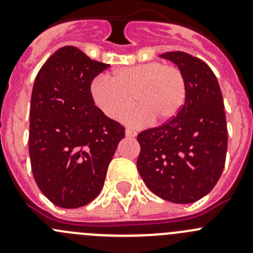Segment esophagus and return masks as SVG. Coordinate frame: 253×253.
Here are the masks:
<instances>
[{
    "label": "esophagus",
    "mask_w": 253,
    "mask_h": 253,
    "mask_svg": "<svg viewBox=\"0 0 253 253\" xmlns=\"http://www.w3.org/2000/svg\"><path fill=\"white\" fill-rule=\"evenodd\" d=\"M125 135H126L128 138H134L135 135H137V131L133 130V129L130 128H126L125 129Z\"/></svg>",
    "instance_id": "1"
}]
</instances>
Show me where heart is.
<instances>
[{"instance_id": "heart-1", "label": "heart", "mask_w": 253, "mask_h": 253, "mask_svg": "<svg viewBox=\"0 0 253 253\" xmlns=\"http://www.w3.org/2000/svg\"><path fill=\"white\" fill-rule=\"evenodd\" d=\"M185 95L180 68L161 62L119 67L111 80L100 76L91 84L93 102L111 119H120L134 99L138 106L124 116L129 125L169 122L180 111Z\"/></svg>"}]
</instances>
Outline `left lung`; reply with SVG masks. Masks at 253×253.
I'll return each mask as SVG.
<instances>
[{"label":"left lung","mask_w":253,"mask_h":253,"mask_svg":"<svg viewBox=\"0 0 253 253\" xmlns=\"http://www.w3.org/2000/svg\"><path fill=\"white\" fill-rule=\"evenodd\" d=\"M160 57L173 62L184 75L185 102L175 118L138 134L137 169L152 193L189 204L209 194L224 169V102L215 75L202 59L185 51Z\"/></svg>","instance_id":"left-lung-1"}]
</instances>
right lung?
<instances>
[{
    "label": "right lung",
    "mask_w": 253,
    "mask_h": 253,
    "mask_svg": "<svg viewBox=\"0 0 253 253\" xmlns=\"http://www.w3.org/2000/svg\"><path fill=\"white\" fill-rule=\"evenodd\" d=\"M109 64L63 46L38 72L30 104L29 153L40 191L67 209L99 195L109 163L124 138L122 124L93 102L91 84Z\"/></svg>",
    "instance_id": "1"
}]
</instances>
